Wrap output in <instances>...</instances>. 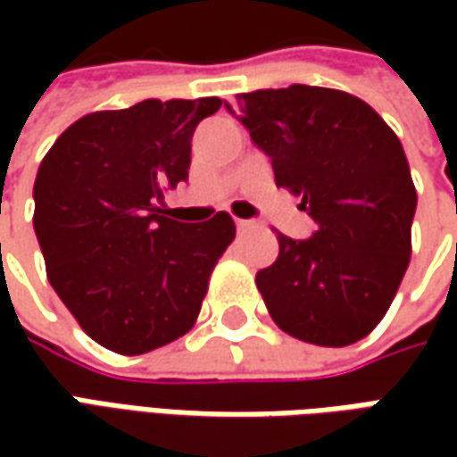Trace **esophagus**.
Listing matches in <instances>:
<instances>
[{"mask_svg": "<svg viewBox=\"0 0 457 457\" xmlns=\"http://www.w3.org/2000/svg\"><path fill=\"white\" fill-rule=\"evenodd\" d=\"M237 228H238V234H244V231H249V228H252V220L237 219Z\"/></svg>", "mask_w": 457, "mask_h": 457, "instance_id": "34e87169", "label": "esophagus"}]
</instances>
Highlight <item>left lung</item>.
Segmentation results:
<instances>
[{
	"label": "left lung",
	"instance_id": "1",
	"mask_svg": "<svg viewBox=\"0 0 457 457\" xmlns=\"http://www.w3.org/2000/svg\"><path fill=\"white\" fill-rule=\"evenodd\" d=\"M226 109L270 154L277 187L318 226L305 241L277 234L279 256L256 272L272 320L328 348L366 338L412 256L417 190L399 137L338 88H264L237 94Z\"/></svg>",
	"mask_w": 457,
	"mask_h": 457
}]
</instances>
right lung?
Here are the masks:
<instances>
[{"label":"right lung","instance_id":"obj_1","mask_svg":"<svg viewBox=\"0 0 457 457\" xmlns=\"http://www.w3.org/2000/svg\"><path fill=\"white\" fill-rule=\"evenodd\" d=\"M220 98H147L80 116L35 178V234L53 290L104 348L139 356L185 336L211 272L237 237L219 211L167 219L160 201L187 178L190 139Z\"/></svg>","mask_w":457,"mask_h":457}]
</instances>
